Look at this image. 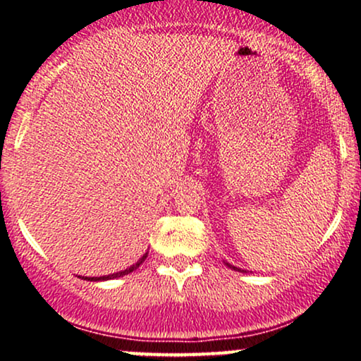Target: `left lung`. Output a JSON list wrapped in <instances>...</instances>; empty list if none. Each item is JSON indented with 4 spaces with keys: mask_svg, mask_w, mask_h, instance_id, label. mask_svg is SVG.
I'll list each match as a JSON object with an SVG mask.
<instances>
[{
    "mask_svg": "<svg viewBox=\"0 0 361 361\" xmlns=\"http://www.w3.org/2000/svg\"><path fill=\"white\" fill-rule=\"evenodd\" d=\"M227 267H231V268H234V270H239V268H235V267H233V264H229V263H227ZM239 271H241V270H239Z\"/></svg>",
    "mask_w": 361,
    "mask_h": 361,
    "instance_id": "8db88e82",
    "label": "left lung"
}]
</instances>
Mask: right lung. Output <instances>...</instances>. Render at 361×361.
I'll use <instances>...</instances> for the list:
<instances>
[{"label":"right lung","instance_id":"1","mask_svg":"<svg viewBox=\"0 0 361 361\" xmlns=\"http://www.w3.org/2000/svg\"><path fill=\"white\" fill-rule=\"evenodd\" d=\"M147 258V252L146 255L142 256V258H140L137 263L135 264H132L130 268H127V270H123V271H118V273H111V275H105V276H80V279H85V280H90V281H100V280H111V279H118V276H123V275H128V273H132L134 270H137V268L140 267V264H142V261Z\"/></svg>","mask_w":361,"mask_h":361}]
</instances>
